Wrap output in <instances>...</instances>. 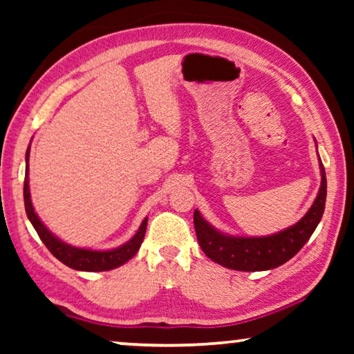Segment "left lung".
Listing matches in <instances>:
<instances>
[{
    "label": "left lung",
    "instance_id": "obj_1",
    "mask_svg": "<svg viewBox=\"0 0 354 354\" xmlns=\"http://www.w3.org/2000/svg\"><path fill=\"white\" fill-rule=\"evenodd\" d=\"M320 171L322 185L314 205L297 225L287 227L278 234L267 237L226 236L214 230L200 212L195 211L194 225L201 250L209 259L239 272L272 270L283 266L304 247L322 220L326 203V173L322 160Z\"/></svg>",
    "mask_w": 354,
    "mask_h": 354
}]
</instances>
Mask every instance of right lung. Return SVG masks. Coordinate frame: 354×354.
<instances>
[{"mask_svg": "<svg viewBox=\"0 0 354 354\" xmlns=\"http://www.w3.org/2000/svg\"><path fill=\"white\" fill-rule=\"evenodd\" d=\"M29 147L26 151V175H25V187H23V195H25V209L28 218L31 220L34 230L37 231L40 241L45 243V247L51 251V254L56 257V259L61 261L65 266L70 268H75V270H82V272H106L112 270V268H117L123 266L124 262H128L131 257L136 256L137 251H139L140 245L143 242V237H145L147 231V221L145 218L142 221L139 231L136 232V236L131 239L122 247L109 251H93V250H82L71 247V245L64 243L59 241L56 236H53L50 231L46 230L45 225L41 223L37 214L34 212L32 203H31V194H29Z\"/></svg>", "mask_w": 354, "mask_h": 354, "instance_id": "obj_1", "label": "right lung"}]
</instances>
